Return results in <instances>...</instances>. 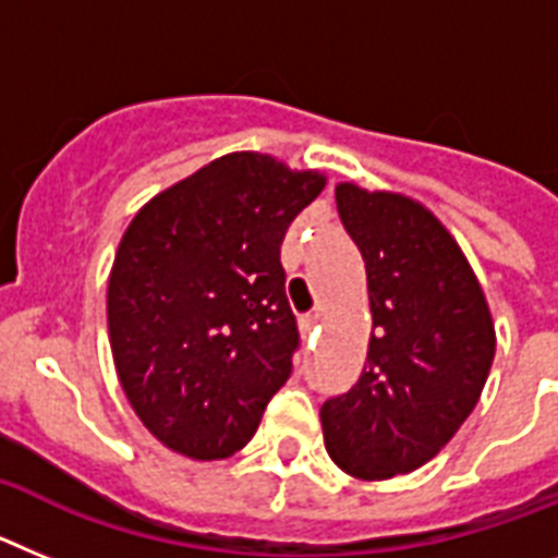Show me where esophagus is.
<instances>
[{"label": "esophagus", "instance_id": "34e87169", "mask_svg": "<svg viewBox=\"0 0 558 558\" xmlns=\"http://www.w3.org/2000/svg\"><path fill=\"white\" fill-rule=\"evenodd\" d=\"M300 326H303V331H306V333L317 331V328H319V314H306V317L300 319Z\"/></svg>", "mask_w": 558, "mask_h": 558}]
</instances>
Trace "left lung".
<instances>
[{"label": "left lung", "mask_w": 558, "mask_h": 558, "mask_svg": "<svg viewBox=\"0 0 558 558\" xmlns=\"http://www.w3.org/2000/svg\"><path fill=\"white\" fill-rule=\"evenodd\" d=\"M337 210L365 260L373 331L360 381L319 418L342 472L387 481L452 440L481 399L497 337L466 255L421 202L339 182Z\"/></svg>", "instance_id": "obj_1"}]
</instances>
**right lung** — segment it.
Returning a JSON list of instances; mask_svg holds the SVG:
<instances>
[{
    "mask_svg": "<svg viewBox=\"0 0 558 558\" xmlns=\"http://www.w3.org/2000/svg\"><path fill=\"white\" fill-rule=\"evenodd\" d=\"M326 187L269 154L213 159L143 205L106 292L125 399L148 433L193 460L255 435L300 342L280 244Z\"/></svg>",
    "mask_w": 558,
    "mask_h": 558,
    "instance_id": "add662e5",
    "label": "right lung"
}]
</instances>
